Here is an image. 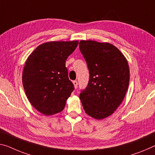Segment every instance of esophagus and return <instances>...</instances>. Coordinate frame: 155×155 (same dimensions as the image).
<instances>
[{
	"label": "esophagus",
	"mask_w": 155,
	"mask_h": 155,
	"mask_svg": "<svg viewBox=\"0 0 155 155\" xmlns=\"http://www.w3.org/2000/svg\"><path fill=\"white\" fill-rule=\"evenodd\" d=\"M73 84H74V87L76 88V89H77V87H78V82H77V81H74Z\"/></svg>",
	"instance_id": "1"
}]
</instances>
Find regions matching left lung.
Instances as JSON below:
<instances>
[{"label":"left lung","mask_w":155,"mask_h":155,"mask_svg":"<svg viewBox=\"0 0 155 155\" xmlns=\"http://www.w3.org/2000/svg\"><path fill=\"white\" fill-rule=\"evenodd\" d=\"M90 79L80 99L85 112L96 119L111 115L124 100L128 88L130 70L125 56L108 43L81 41Z\"/></svg>","instance_id":"obj_1"}]
</instances>
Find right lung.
Instances as JSON below:
<instances>
[{
	"instance_id": "add662e5",
	"label": "right lung",
	"mask_w": 155,
	"mask_h": 155,
	"mask_svg": "<svg viewBox=\"0 0 155 155\" xmlns=\"http://www.w3.org/2000/svg\"><path fill=\"white\" fill-rule=\"evenodd\" d=\"M78 43L74 41L41 44L27 59L23 72L25 92L31 104L43 114L62 111L74 90L65 61Z\"/></svg>"
}]
</instances>
